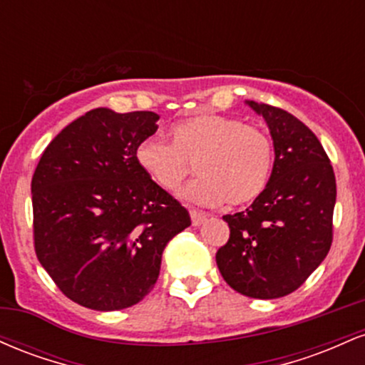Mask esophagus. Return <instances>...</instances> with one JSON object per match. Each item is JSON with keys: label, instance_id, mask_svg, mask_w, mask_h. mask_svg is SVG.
Listing matches in <instances>:
<instances>
[{"label": "esophagus", "instance_id": "obj_1", "mask_svg": "<svg viewBox=\"0 0 365 365\" xmlns=\"http://www.w3.org/2000/svg\"><path fill=\"white\" fill-rule=\"evenodd\" d=\"M190 217H192V225L200 226L204 221L207 220V215L206 212H200V211H190Z\"/></svg>", "mask_w": 365, "mask_h": 365}]
</instances>
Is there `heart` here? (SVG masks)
I'll list each match as a JSON object with an SVG mask.
<instances>
[{
	"label": "heart",
	"instance_id": "1",
	"mask_svg": "<svg viewBox=\"0 0 365 365\" xmlns=\"http://www.w3.org/2000/svg\"><path fill=\"white\" fill-rule=\"evenodd\" d=\"M137 163L163 190L175 194L192 171L200 175L183 197L194 204L245 206L269 183L274 149L267 133L242 120L200 115L171 128V142L149 137L137 148Z\"/></svg>",
	"mask_w": 365,
	"mask_h": 365
}]
</instances>
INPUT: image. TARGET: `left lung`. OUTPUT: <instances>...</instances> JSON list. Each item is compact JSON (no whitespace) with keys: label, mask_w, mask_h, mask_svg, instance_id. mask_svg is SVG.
<instances>
[{"label":"left lung","mask_w":365,"mask_h":365,"mask_svg":"<svg viewBox=\"0 0 365 365\" xmlns=\"http://www.w3.org/2000/svg\"><path fill=\"white\" fill-rule=\"evenodd\" d=\"M247 104L271 130L273 173L252 206L223 216L230 238L216 264L242 295L279 299L302 287L329 252L336 180L311 128L282 108Z\"/></svg>","instance_id":"8db88e82"}]
</instances>
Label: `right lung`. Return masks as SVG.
<instances>
[{"mask_svg": "<svg viewBox=\"0 0 365 365\" xmlns=\"http://www.w3.org/2000/svg\"><path fill=\"white\" fill-rule=\"evenodd\" d=\"M153 111L96 108L46 148L32 177L34 249L63 295L94 311L140 302L190 215L137 163Z\"/></svg>", "mask_w": 365, "mask_h": 365, "instance_id": "1", "label": "right lung"}]
</instances>
